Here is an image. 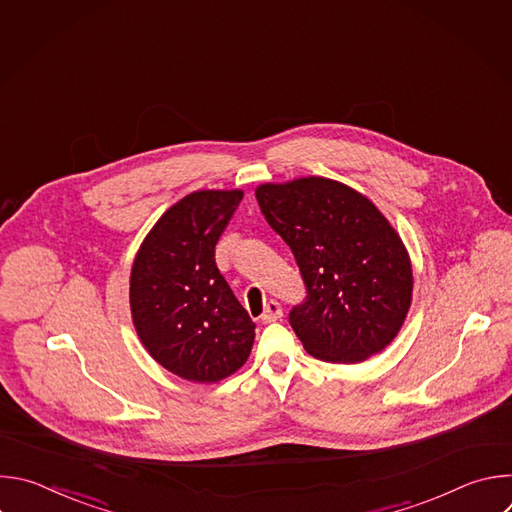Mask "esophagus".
<instances>
[{"mask_svg":"<svg viewBox=\"0 0 512 512\" xmlns=\"http://www.w3.org/2000/svg\"><path fill=\"white\" fill-rule=\"evenodd\" d=\"M281 316H283V308H281V304H279V302H275V300H269V302L265 304L263 314H261V322L269 324V322L279 320Z\"/></svg>","mask_w":512,"mask_h":512,"instance_id":"34e87169","label":"esophagus"}]
</instances>
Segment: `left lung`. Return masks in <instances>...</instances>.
<instances>
[{
	"label": "left lung",
	"instance_id": "obj_1",
	"mask_svg": "<svg viewBox=\"0 0 512 512\" xmlns=\"http://www.w3.org/2000/svg\"><path fill=\"white\" fill-rule=\"evenodd\" d=\"M255 196L308 289L289 314L304 348L338 364L385 350L413 300L411 259L387 216L371 198L324 176L265 182Z\"/></svg>",
	"mask_w": 512,
	"mask_h": 512
}]
</instances>
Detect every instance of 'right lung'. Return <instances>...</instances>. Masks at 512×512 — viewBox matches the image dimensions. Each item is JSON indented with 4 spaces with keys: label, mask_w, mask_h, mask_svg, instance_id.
Instances as JSON below:
<instances>
[{
    "label": "right lung",
    "mask_w": 512,
    "mask_h": 512,
    "mask_svg": "<svg viewBox=\"0 0 512 512\" xmlns=\"http://www.w3.org/2000/svg\"><path fill=\"white\" fill-rule=\"evenodd\" d=\"M243 190H196L145 235L129 275L135 332L150 356L192 383H218L247 362L255 324L214 261Z\"/></svg>",
    "instance_id": "obj_1"
}]
</instances>
